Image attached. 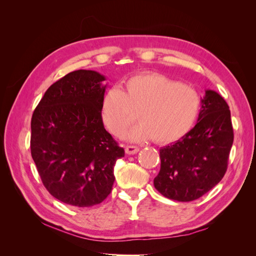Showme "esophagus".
I'll return each mask as SVG.
<instances>
[{
	"instance_id": "obj_1",
	"label": "esophagus",
	"mask_w": 256,
	"mask_h": 256,
	"mask_svg": "<svg viewBox=\"0 0 256 256\" xmlns=\"http://www.w3.org/2000/svg\"><path fill=\"white\" fill-rule=\"evenodd\" d=\"M125 150H126V152H127L128 154H136L138 150H140V148H138V146L129 145V146H126Z\"/></svg>"
}]
</instances>
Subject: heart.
I'll return each instance as SVG.
<instances>
[{
	"instance_id": "obj_1",
	"label": "heart",
	"mask_w": 256,
	"mask_h": 256,
	"mask_svg": "<svg viewBox=\"0 0 256 256\" xmlns=\"http://www.w3.org/2000/svg\"><path fill=\"white\" fill-rule=\"evenodd\" d=\"M200 99L187 84L160 74H140L129 78L122 88L106 92L102 118L106 127L120 136L138 118L141 124L128 134L136 142L152 138L158 144L180 140L194 124Z\"/></svg>"
}]
</instances>
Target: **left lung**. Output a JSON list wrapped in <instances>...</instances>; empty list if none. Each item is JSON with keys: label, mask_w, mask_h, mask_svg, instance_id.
<instances>
[{"label": "left lung", "mask_w": 256, "mask_h": 256, "mask_svg": "<svg viewBox=\"0 0 256 256\" xmlns=\"http://www.w3.org/2000/svg\"><path fill=\"white\" fill-rule=\"evenodd\" d=\"M196 125L160 148L161 166L154 186L162 196L191 202L222 180L234 141L230 108L218 92L206 90Z\"/></svg>", "instance_id": "1"}]
</instances>
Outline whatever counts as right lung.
I'll return each mask as SVG.
<instances>
[{
	"label": "right lung",
	"instance_id": "add662e5",
	"mask_svg": "<svg viewBox=\"0 0 256 256\" xmlns=\"http://www.w3.org/2000/svg\"><path fill=\"white\" fill-rule=\"evenodd\" d=\"M104 80L94 70L69 72L46 90L30 120V154L42 184L68 205L102 203L115 162L125 156L102 122Z\"/></svg>",
	"mask_w": 256,
	"mask_h": 256
}]
</instances>
